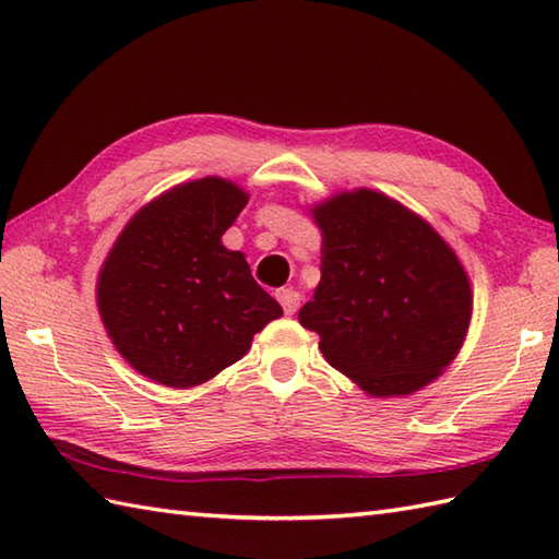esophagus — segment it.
<instances>
[{
	"label": "esophagus",
	"instance_id": "34e87169",
	"mask_svg": "<svg viewBox=\"0 0 559 559\" xmlns=\"http://www.w3.org/2000/svg\"><path fill=\"white\" fill-rule=\"evenodd\" d=\"M276 298H278L283 312H286V314H295V310L300 307V293L293 290V288H281L276 293Z\"/></svg>",
	"mask_w": 559,
	"mask_h": 559
}]
</instances>
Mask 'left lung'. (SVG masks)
I'll list each match as a JSON object with an SVG mask.
<instances>
[{"label": "left lung", "instance_id": "left-lung-1", "mask_svg": "<svg viewBox=\"0 0 559 559\" xmlns=\"http://www.w3.org/2000/svg\"><path fill=\"white\" fill-rule=\"evenodd\" d=\"M322 281L298 314L331 367L367 396H408L442 374L468 334L473 290L444 237L377 189L310 209Z\"/></svg>", "mask_w": 559, "mask_h": 559}]
</instances>
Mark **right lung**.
<instances>
[{
	"label": "right lung",
	"mask_w": 559,
	"mask_h": 559,
	"mask_svg": "<svg viewBox=\"0 0 559 559\" xmlns=\"http://www.w3.org/2000/svg\"><path fill=\"white\" fill-rule=\"evenodd\" d=\"M247 201L223 177L175 185L129 218L105 257L96 286L105 331L151 382H209L283 314L245 254L221 242Z\"/></svg>",
	"instance_id": "1"
}]
</instances>
